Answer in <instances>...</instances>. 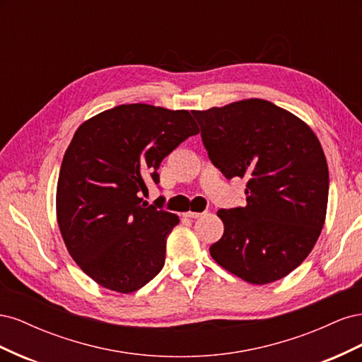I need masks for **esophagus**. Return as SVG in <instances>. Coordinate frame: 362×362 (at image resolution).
Here are the masks:
<instances>
[{
  "mask_svg": "<svg viewBox=\"0 0 362 362\" xmlns=\"http://www.w3.org/2000/svg\"><path fill=\"white\" fill-rule=\"evenodd\" d=\"M184 216H185V217H190V218H198V217L204 216V213H196V211H187V213H184Z\"/></svg>",
  "mask_w": 362,
  "mask_h": 362,
  "instance_id": "1",
  "label": "esophagus"
}]
</instances>
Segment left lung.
Wrapping results in <instances>:
<instances>
[{
	"mask_svg": "<svg viewBox=\"0 0 362 362\" xmlns=\"http://www.w3.org/2000/svg\"><path fill=\"white\" fill-rule=\"evenodd\" d=\"M208 157L228 180L246 178V205L218 210V266L246 282L287 276L310 255L325 225L329 172L314 131L266 100L193 110Z\"/></svg>",
	"mask_w": 362,
	"mask_h": 362,
	"instance_id": "8db88e82",
	"label": "left lung"
}]
</instances>
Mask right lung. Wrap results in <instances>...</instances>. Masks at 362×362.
Listing matches in <instances>:
<instances>
[{"label":"right lung","instance_id":"add662e5","mask_svg":"<svg viewBox=\"0 0 362 362\" xmlns=\"http://www.w3.org/2000/svg\"><path fill=\"white\" fill-rule=\"evenodd\" d=\"M199 133L187 110L124 104L83 122L62 161L57 222L80 269L101 287L133 293L158 275L180 217L140 192L164 157Z\"/></svg>","mask_w":362,"mask_h":362}]
</instances>
